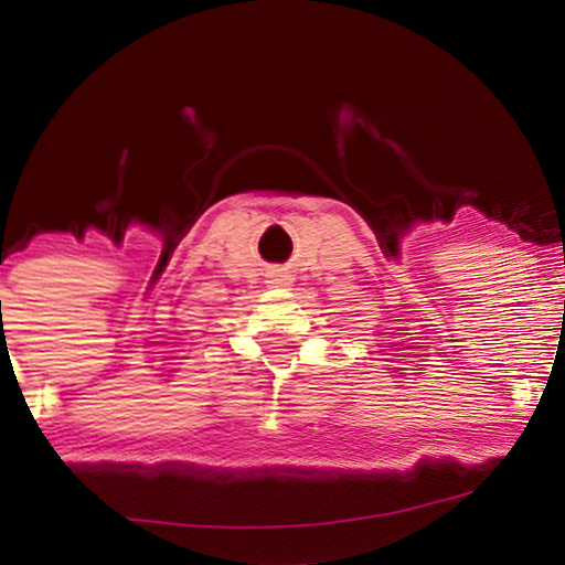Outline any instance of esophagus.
I'll return each instance as SVG.
<instances>
[{"label": "esophagus", "mask_w": 565, "mask_h": 565, "mask_svg": "<svg viewBox=\"0 0 565 565\" xmlns=\"http://www.w3.org/2000/svg\"><path fill=\"white\" fill-rule=\"evenodd\" d=\"M271 284H276V286H291V284H294V279H291V274H284V271H279V274H274Z\"/></svg>", "instance_id": "esophagus-1"}]
</instances>
